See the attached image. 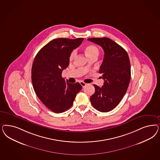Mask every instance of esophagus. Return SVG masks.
<instances>
[{"label":"esophagus","instance_id":"esophagus-1","mask_svg":"<svg viewBox=\"0 0 160 160\" xmlns=\"http://www.w3.org/2000/svg\"><path fill=\"white\" fill-rule=\"evenodd\" d=\"M80 84L81 85V86H82V87H85L87 85V83H85L84 82H83V81L80 82Z\"/></svg>","mask_w":160,"mask_h":160}]
</instances>
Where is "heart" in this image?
<instances>
[{"label": "heart", "instance_id": "obj_1", "mask_svg": "<svg viewBox=\"0 0 160 160\" xmlns=\"http://www.w3.org/2000/svg\"><path fill=\"white\" fill-rule=\"evenodd\" d=\"M84 52L86 55L88 57V58H90L91 57L97 56L98 57L99 55V50L98 48L93 45H89L84 48ZM76 55V51L75 50L72 51V52L70 54L69 59L71 61Z\"/></svg>", "mask_w": 160, "mask_h": 160}]
</instances>
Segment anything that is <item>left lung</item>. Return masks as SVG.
Returning a JSON list of instances; mask_svg holds the SVG:
<instances>
[{
	"label": "left lung",
	"mask_w": 160,
	"mask_h": 160,
	"mask_svg": "<svg viewBox=\"0 0 160 160\" xmlns=\"http://www.w3.org/2000/svg\"><path fill=\"white\" fill-rule=\"evenodd\" d=\"M88 41L102 48L103 62L99 72L104 79L103 86L93 85L95 91L90 97L93 107L107 112L115 108L127 92L131 79V65L127 52L108 38H92Z\"/></svg>",
	"instance_id": "8db88e82"
}]
</instances>
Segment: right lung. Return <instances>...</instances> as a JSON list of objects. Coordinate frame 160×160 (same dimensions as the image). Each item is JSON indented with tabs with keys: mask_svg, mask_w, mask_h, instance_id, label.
I'll list each match as a JSON object with an SVG mask.
<instances>
[{
	"mask_svg": "<svg viewBox=\"0 0 160 160\" xmlns=\"http://www.w3.org/2000/svg\"><path fill=\"white\" fill-rule=\"evenodd\" d=\"M83 38L53 39L38 52L32 67V81L38 97L48 108L62 113L71 108L76 95L82 89L79 83H71L62 77L69 65L72 51Z\"/></svg>",
	"mask_w": 160,
	"mask_h": 160,
	"instance_id": "obj_1",
	"label": "right lung"
}]
</instances>
